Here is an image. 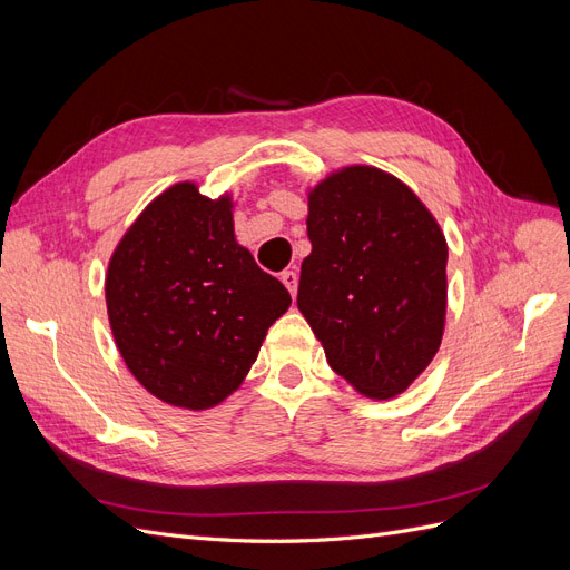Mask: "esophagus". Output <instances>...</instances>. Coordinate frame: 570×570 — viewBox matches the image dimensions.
Segmentation results:
<instances>
[{
	"instance_id": "obj_1",
	"label": "esophagus",
	"mask_w": 570,
	"mask_h": 570,
	"mask_svg": "<svg viewBox=\"0 0 570 570\" xmlns=\"http://www.w3.org/2000/svg\"><path fill=\"white\" fill-rule=\"evenodd\" d=\"M281 281H283L285 287L289 289V295L295 297V295H297V285H299V273H297L295 268H287V271H283Z\"/></svg>"
}]
</instances>
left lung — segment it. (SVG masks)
<instances>
[{
    "label": "left lung",
    "instance_id": "left-lung-1",
    "mask_svg": "<svg viewBox=\"0 0 570 570\" xmlns=\"http://www.w3.org/2000/svg\"><path fill=\"white\" fill-rule=\"evenodd\" d=\"M297 306L331 368L371 400L402 394L438 354L446 239L409 185L344 166L308 189Z\"/></svg>",
    "mask_w": 570,
    "mask_h": 570
}]
</instances>
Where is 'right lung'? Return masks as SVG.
I'll use <instances>...</instances> for the list:
<instances>
[{"label": "right lung", "instance_id": "1", "mask_svg": "<svg viewBox=\"0 0 570 570\" xmlns=\"http://www.w3.org/2000/svg\"><path fill=\"white\" fill-rule=\"evenodd\" d=\"M107 312L126 366L157 400L189 411L243 385L268 327L292 304L285 285L235 239L233 197L176 183L120 237Z\"/></svg>", "mask_w": 570, "mask_h": 570}]
</instances>
